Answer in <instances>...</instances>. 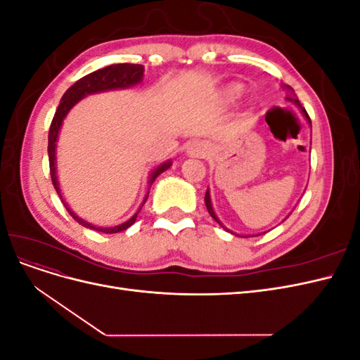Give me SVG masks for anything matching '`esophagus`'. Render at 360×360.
<instances>
[{
  "label": "esophagus",
  "instance_id": "1",
  "mask_svg": "<svg viewBox=\"0 0 360 360\" xmlns=\"http://www.w3.org/2000/svg\"><path fill=\"white\" fill-rule=\"evenodd\" d=\"M209 150H210L209 146L202 143V141H192V143L188 146V153L195 158H204L207 153H209Z\"/></svg>",
  "mask_w": 360,
  "mask_h": 360
}]
</instances>
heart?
I'll return each mask as SVG.
<instances>
[{
  "label": "heart",
  "mask_w": 360,
  "mask_h": 360,
  "mask_svg": "<svg viewBox=\"0 0 360 360\" xmlns=\"http://www.w3.org/2000/svg\"><path fill=\"white\" fill-rule=\"evenodd\" d=\"M240 93H242V86L240 85H233V86H230V89L226 90L228 99H231V101H234L236 97L240 96Z\"/></svg>",
  "instance_id": "1"
}]
</instances>
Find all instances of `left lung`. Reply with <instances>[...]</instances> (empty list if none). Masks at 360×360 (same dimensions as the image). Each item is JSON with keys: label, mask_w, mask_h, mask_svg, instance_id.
Wrapping results in <instances>:
<instances>
[{"label": "left lung", "mask_w": 360, "mask_h": 360, "mask_svg": "<svg viewBox=\"0 0 360 360\" xmlns=\"http://www.w3.org/2000/svg\"><path fill=\"white\" fill-rule=\"evenodd\" d=\"M282 89H284V90H287V93H288V96L285 97V99L287 101H290V102H292L294 105H297L299 108H300V111H302V114L304 115V118H307L308 120V123H309V126H311V118H309V115H308V112H307V110H304V108L300 105V102H299V99H297V97H296V94H294V90L291 89V86L290 85H282ZM204 202H205V207H207V210H209V213H210V216L213 217V219L217 222V224H219L222 228H224V230L225 231H228V233H231V234H234V236H238V234H236V233H233L231 230H228V228L226 226H224L222 225V222L219 221V219H217V216H216V213H214V210H213V205H212V200H210V191L209 189H207V192H205V197H204ZM264 234V233H263ZM257 236H259V234H257ZM238 237H243V236H238ZM245 237H249V236H245ZM250 237H254V236H250Z\"/></svg>", "instance_id": "obj_1"}]
</instances>
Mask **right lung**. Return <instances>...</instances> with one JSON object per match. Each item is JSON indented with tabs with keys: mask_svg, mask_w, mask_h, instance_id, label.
<instances>
[{
	"mask_svg": "<svg viewBox=\"0 0 360 360\" xmlns=\"http://www.w3.org/2000/svg\"><path fill=\"white\" fill-rule=\"evenodd\" d=\"M143 76H144V66H141V64H129V63H122V64H112V66H108L103 69L96 70L90 75L84 76L79 81H76L70 89L63 94L61 97V102L57 108L56 115L52 118V123L49 127V136H48V156H49V169H51V179H52V184L53 188H56L57 193L60 200L63 201V204L66 205L68 212L70 213V216L73 219L78 222L79 225L85 226V228H90V230L94 231H99V233H105V234H114V233H120V231H124L130 225H134V222L136 221V216L139 213V210L143 209V205L146 204L147 198H148V192L146 195V198L141 204V207L138 209V212L130 217L129 221L115 225V226H110V228H103V226H96L90 222H86L84 219H81L79 216H76V213L72 212L70 207L68 205V202L63 200V195L60 191V183L57 179V158H56V150H57V139H58V134H60V129L63 124V120L66 118V115L69 114V111L72 108L78 103L81 99H84L85 96L89 94H94V93H102V91H108V90H118V89H129V86L136 85L141 81H143ZM171 167V160L168 162H163L160 165L153 169V172L150 174L148 177V188L153 184V181L158 179V176L163 171H167ZM150 191V189H148Z\"/></svg>",
	"mask_w": 360,
	"mask_h": 360,
	"instance_id": "add662e5",
	"label": "right lung"
}]
</instances>
